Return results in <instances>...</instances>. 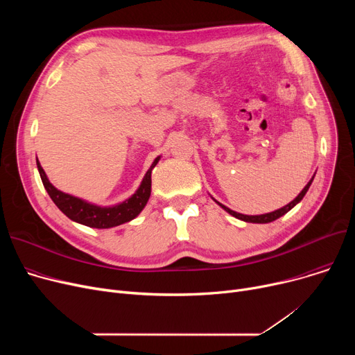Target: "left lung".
Wrapping results in <instances>:
<instances>
[{"label":"left lung","mask_w":355,"mask_h":355,"mask_svg":"<svg viewBox=\"0 0 355 355\" xmlns=\"http://www.w3.org/2000/svg\"><path fill=\"white\" fill-rule=\"evenodd\" d=\"M312 180H313V177L311 178V181L305 185V189L297 194V197L293 200V201H291L289 204H286L285 207H282V209H279V210H275V211H272V213H266V214H260V216H246V214H240V213H236V211H233V210H230L229 207H226V206H223V204H220V206L225 209L229 214H232L233 217H236V218H239V220H243V221H248V223H270V221H273V220H276V218H279V217H282L284 214H286L291 209H293L297 202H300L302 198H304V196L306 194V191H308V189H309V185L312 184Z\"/></svg>","instance_id":"obj_1"}]
</instances>
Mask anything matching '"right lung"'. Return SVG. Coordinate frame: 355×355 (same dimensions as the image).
Here are the masks:
<instances>
[{"instance_id": "1", "label": "right lung", "mask_w": 355, "mask_h": 355, "mask_svg": "<svg viewBox=\"0 0 355 355\" xmlns=\"http://www.w3.org/2000/svg\"><path fill=\"white\" fill-rule=\"evenodd\" d=\"M158 161H159V157L155 158L151 168L146 171L137 193L126 201L114 207H99V206H95V204L86 202L78 197L62 193L49 181L39 159H37V168H39L44 189L47 190L50 198L53 200L55 206L60 209L62 213H64L70 220L80 223V225H85L87 227L109 229V227L123 225L126 221H130L144 210L149 196H151L153 168L158 164Z\"/></svg>"}]
</instances>
